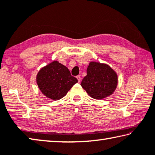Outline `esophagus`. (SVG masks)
Masks as SVG:
<instances>
[{"label":"esophagus","instance_id":"esophagus-1","mask_svg":"<svg viewBox=\"0 0 155 155\" xmlns=\"http://www.w3.org/2000/svg\"><path fill=\"white\" fill-rule=\"evenodd\" d=\"M77 79H78V82H81V76H77Z\"/></svg>","mask_w":155,"mask_h":155}]
</instances>
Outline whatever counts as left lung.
<instances>
[{"mask_svg": "<svg viewBox=\"0 0 155 155\" xmlns=\"http://www.w3.org/2000/svg\"><path fill=\"white\" fill-rule=\"evenodd\" d=\"M117 85L115 71L108 64L97 62L90 63L87 75L81 84L87 93L95 100H101L112 94Z\"/></svg>", "mask_w": 155, "mask_h": 155, "instance_id": "left-lung-1", "label": "left lung"}]
</instances>
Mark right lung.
<instances>
[{
    "mask_svg": "<svg viewBox=\"0 0 155 155\" xmlns=\"http://www.w3.org/2000/svg\"><path fill=\"white\" fill-rule=\"evenodd\" d=\"M41 92L53 100H59L68 93L75 84L77 78L72 77L68 68L58 61L44 67L36 78Z\"/></svg>",
    "mask_w": 155,
    "mask_h": 155,
    "instance_id": "obj_1",
    "label": "right lung"
}]
</instances>
